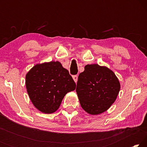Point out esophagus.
<instances>
[{
	"label": "esophagus",
	"mask_w": 147,
	"mask_h": 147,
	"mask_svg": "<svg viewBox=\"0 0 147 147\" xmlns=\"http://www.w3.org/2000/svg\"><path fill=\"white\" fill-rule=\"evenodd\" d=\"M73 78L74 80V81L75 82H76L77 80H78V76H77V75H74V76H73Z\"/></svg>",
	"instance_id": "esophagus-1"
}]
</instances>
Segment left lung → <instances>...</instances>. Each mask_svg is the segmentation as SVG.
Segmentation results:
<instances>
[{"instance_id":"left-lung-1","label":"left lung","mask_w":147,"mask_h":147,"mask_svg":"<svg viewBox=\"0 0 147 147\" xmlns=\"http://www.w3.org/2000/svg\"><path fill=\"white\" fill-rule=\"evenodd\" d=\"M120 88L113 71L106 66L90 64L79 74L76 91L84 110L96 115L108 110L115 102Z\"/></svg>"}]
</instances>
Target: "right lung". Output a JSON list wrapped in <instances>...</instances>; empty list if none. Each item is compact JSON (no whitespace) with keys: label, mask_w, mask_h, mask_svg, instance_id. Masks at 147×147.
<instances>
[{"label":"right lung","mask_w":147,"mask_h":147,"mask_svg":"<svg viewBox=\"0 0 147 147\" xmlns=\"http://www.w3.org/2000/svg\"><path fill=\"white\" fill-rule=\"evenodd\" d=\"M29 98L41 112L51 114L58 109L65 94L76 89V84L60 62L38 63L26 74Z\"/></svg>","instance_id":"add662e5"}]
</instances>
